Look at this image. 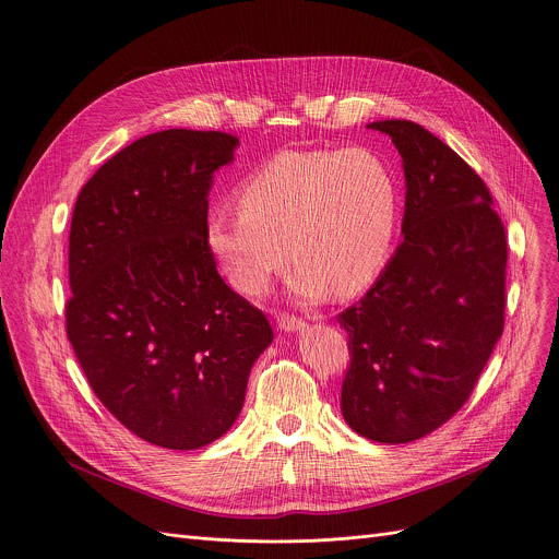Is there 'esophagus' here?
I'll list each match as a JSON object with an SVG mask.
<instances>
[{"mask_svg":"<svg viewBox=\"0 0 559 559\" xmlns=\"http://www.w3.org/2000/svg\"><path fill=\"white\" fill-rule=\"evenodd\" d=\"M278 326H281L283 331H287V333H300V331L307 326V322H305L302 318L281 316V318H278Z\"/></svg>","mask_w":559,"mask_h":559,"instance_id":"esophagus-1","label":"esophagus"}]
</instances>
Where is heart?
I'll list each match as a JSON object with an SVG mask.
<instances>
[{"instance_id": "obj_1", "label": "heart", "mask_w": 559, "mask_h": 559, "mask_svg": "<svg viewBox=\"0 0 559 559\" xmlns=\"http://www.w3.org/2000/svg\"><path fill=\"white\" fill-rule=\"evenodd\" d=\"M239 206L211 211L204 243L226 281L259 296L292 257V289L320 300L366 289L384 270L397 230L400 193L373 151L289 148L257 166L237 189ZM293 252H288V248Z\"/></svg>"}]
</instances>
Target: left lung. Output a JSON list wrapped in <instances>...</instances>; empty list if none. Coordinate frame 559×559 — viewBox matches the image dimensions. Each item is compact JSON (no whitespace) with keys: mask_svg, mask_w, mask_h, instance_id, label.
<instances>
[{"mask_svg":"<svg viewBox=\"0 0 559 559\" xmlns=\"http://www.w3.org/2000/svg\"><path fill=\"white\" fill-rule=\"evenodd\" d=\"M402 155L406 209L397 252L337 316L350 366L342 417L378 443H411L469 397L502 335L504 228L474 168L411 120H378Z\"/></svg>","mask_w":559,"mask_h":559,"instance_id":"1","label":"left lung"}]
</instances>
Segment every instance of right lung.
Listing matches in <instances>:
<instances>
[{"mask_svg":"<svg viewBox=\"0 0 559 559\" xmlns=\"http://www.w3.org/2000/svg\"><path fill=\"white\" fill-rule=\"evenodd\" d=\"M237 146L222 131L148 133L92 175L72 215L70 344L103 406L166 450L233 428L274 340L204 243L213 177Z\"/></svg>","mask_w":559,"mask_h":559,"instance_id":"right-lung-1","label":"right lung"}]
</instances>
